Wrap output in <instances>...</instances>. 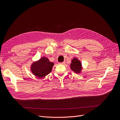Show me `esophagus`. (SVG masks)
Instances as JSON below:
<instances>
[{
    "label": "esophagus",
    "instance_id": "obj_1",
    "mask_svg": "<svg viewBox=\"0 0 120 120\" xmlns=\"http://www.w3.org/2000/svg\"><path fill=\"white\" fill-rule=\"evenodd\" d=\"M59 64H61V65H64L65 64V62H61V63H59Z\"/></svg>",
    "mask_w": 120,
    "mask_h": 120
}]
</instances>
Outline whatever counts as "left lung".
Segmentation results:
<instances>
[{
  "instance_id": "obj_1",
  "label": "left lung",
  "mask_w": 120,
  "mask_h": 120,
  "mask_svg": "<svg viewBox=\"0 0 120 120\" xmlns=\"http://www.w3.org/2000/svg\"><path fill=\"white\" fill-rule=\"evenodd\" d=\"M71 70L76 73H79L81 70V63L79 60L77 58H74L72 60L71 64Z\"/></svg>"
}]
</instances>
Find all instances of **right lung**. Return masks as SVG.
Here are the masks:
<instances>
[{"mask_svg": "<svg viewBox=\"0 0 120 120\" xmlns=\"http://www.w3.org/2000/svg\"><path fill=\"white\" fill-rule=\"evenodd\" d=\"M53 64L47 58L44 57L33 64L31 66V71L37 77H43L51 72Z\"/></svg>", "mask_w": 120, "mask_h": 120, "instance_id": "add662e5", "label": "right lung"}]
</instances>
